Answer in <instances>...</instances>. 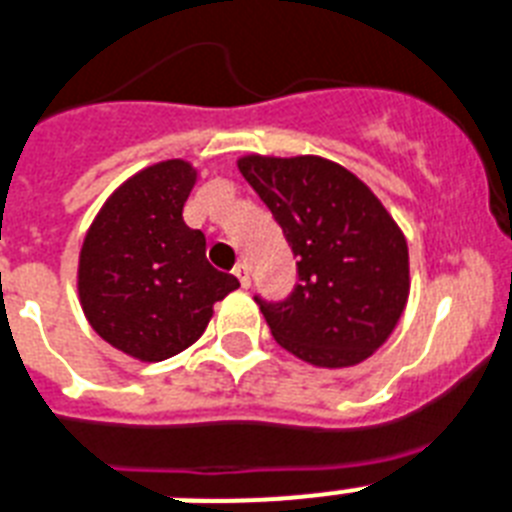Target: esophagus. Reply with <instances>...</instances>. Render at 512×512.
<instances>
[{
  "label": "esophagus",
  "instance_id": "obj_1",
  "mask_svg": "<svg viewBox=\"0 0 512 512\" xmlns=\"http://www.w3.org/2000/svg\"><path fill=\"white\" fill-rule=\"evenodd\" d=\"M234 276L239 278V284L244 286V289H247L249 284H252V273H249V265L247 263H239L234 268Z\"/></svg>",
  "mask_w": 512,
  "mask_h": 512
}]
</instances>
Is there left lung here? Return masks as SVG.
Segmentation results:
<instances>
[{
  "mask_svg": "<svg viewBox=\"0 0 512 512\" xmlns=\"http://www.w3.org/2000/svg\"><path fill=\"white\" fill-rule=\"evenodd\" d=\"M297 257L284 302L255 297L284 350L318 368L363 363L392 336L410 294L400 226L368 186L318 155L236 160Z\"/></svg>",
  "mask_w": 512,
  "mask_h": 512,
  "instance_id": "8db88e82",
  "label": "left lung"
}]
</instances>
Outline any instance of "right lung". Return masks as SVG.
<instances>
[{
	"instance_id": "obj_1",
	"label": "right lung",
	"mask_w": 512,
	"mask_h": 512,
	"mask_svg": "<svg viewBox=\"0 0 512 512\" xmlns=\"http://www.w3.org/2000/svg\"><path fill=\"white\" fill-rule=\"evenodd\" d=\"M197 184L186 160H162L112 191L78 255V299L115 350L160 363L205 334L213 305L239 289L205 257V234L184 223Z\"/></svg>"
}]
</instances>
